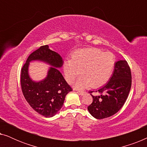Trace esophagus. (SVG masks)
Listing matches in <instances>:
<instances>
[{
  "label": "esophagus",
  "mask_w": 147,
  "mask_h": 147,
  "mask_svg": "<svg viewBox=\"0 0 147 147\" xmlns=\"http://www.w3.org/2000/svg\"><path fill=\"white\" fill-rule=\"evenodd\" d=\"M74 90H76V91L78 93H79L81 96H83L84 94H85V92L83 91V90H78V89H74Z\"/></svg>",
  "instance_id": "obj_1"
}]
</instances>
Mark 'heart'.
Wrapping results in <instances>:
<instances>
[{"label": "heart", "mask_w": 147, "mask_h": 147, "mask_svg": "<svg viewBox=\"0 0 147 147\" xmlns=\"http://www.w3.org/2000/svg\"><path fill=\"white\" fill-rule=\"evenodd\" d=\"M115 56L110 52H104L95 47L75 51L71 59L65 61L63 65L65 79L72 83L80 74L76 82L77 88H98L107 83L115 66Z\"/></svg>", "instance_id": "b5f03b06"}]
</instances>
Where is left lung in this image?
<instances>
[{
	"mask_svg": "<svg viewBox=\"0 0 147 147\" xmlns=\"http://www.w3.org/2000/svg\"><path fill=\"white\" fill-rule=\"evenodd\" d=\"M131 84V71L127 61H117L110 81L96 91L100 95L93 96L92 94L94 91L89 92L93 102L88 106V111L97 119H103L115 114L125 103Z\"/></svg>",
	"mask_w": 147,
	"mask_h": 147,
	"instance_id": "left-lung-1",
	"label": "left lung"
}]
</instances>
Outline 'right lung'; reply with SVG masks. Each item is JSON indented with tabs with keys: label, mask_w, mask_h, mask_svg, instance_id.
I'll return each mask as SVG.
<instances>
[{
	"label": "right lung",
	"mask_w": 147,
	"mask_h": 147,
	"mask_svg": "<svg viewBox=\"0 0 147 147\" xmlns=\"http://www.w3.org/2000/svg\"><path fill=\"white\" fill-rule=\"evenodd\" d=\"M33 60L47 62L50 68L48 76L39 82H33L28 74L29 62ZM63 65V59L47 45L41 46L28 57L21 71V86L24 97L33 109L45 117H52L63 106L65 96L72 88L57 67Z\"/></svg>",
	"instance_id": "add662e5"
}]
</instances>
